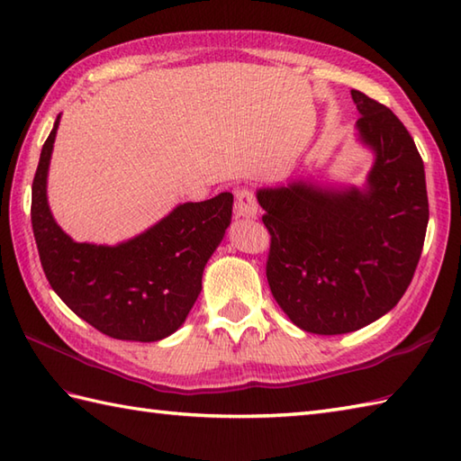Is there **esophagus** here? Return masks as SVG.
I'll return each instance as SVG.
<instances>
[{
    "instance_id": "34e87169",
    "label": "esophagus",
    "mask_w": 461,
    "mask_h": 461,
    "mask_svg": "<svg viewBox=\"0 0 461 461\" xmlns=\"http://www.w3.org/2000/svg\"><path fill=\"white\" fill-rule=\"evenodd\" d=\"M236 215L238 218H246L253 220L258 215V200L256 194H253L249 188H241L238 192L236 198Z\"/></svg>"
}]
</instances>
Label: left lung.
<instances>
[{"label":"left lung","mask_w":461,"mask_h":461,"mask_svg":"<svg viewBox=\"0 0 461 461\" xmlns=\"http://www.w3.org/2000/svg\"><path fill=\"white\" fill-rule=\"evenodd\" d=\"M350 95L360 113L357 139L375 154L365 185L307 178L258 190L271 233V293L299 329L315 335H345L394 309L428 228L424 162L412 136L384 104Z\"/></svg>","instance_id":"8db88e82"}]
</instances>
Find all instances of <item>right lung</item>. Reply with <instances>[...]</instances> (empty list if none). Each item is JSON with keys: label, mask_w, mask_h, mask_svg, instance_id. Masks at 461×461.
I'll return each mask as SVG.
<instances>
[{"label": "right lung", "mask_w": 461, "mask_h": 461, "mask_svg": "<svg viewBox=\"0 0 461 461\" xmlns=\"http://www.w3.org/2000/svg\"><path fill=\"white\" fill-rule=\"evenodd\" d=\"M61 114L39 156L32 225L49 285L75 315L119 340L154 342L178 330L202 291L203 267L231 221L233 195L185 202L116 246L79 243L49 210L47 174Z\"/></svg>", "instance_id": "right-lung-1"}]
</instances>
